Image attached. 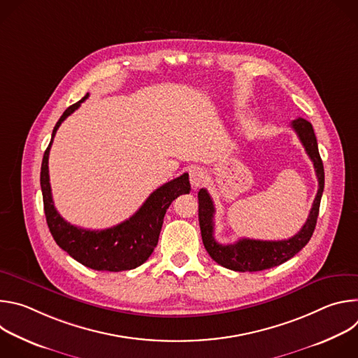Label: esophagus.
<instances>
[{
    "label": "esophagus",
    "instance_id": "34e87169",
    "mask_svg": "<svg viewBox=\"0 0 358 358\" xmlns=\"http://www.w3.org/2000/svg\"><path fill=\"white\" fill-rule=\"evenodd\" d=\"M206 180H207V176L202 169L196 167L189 171V182L192 188H199L203 182H206Z\"/></svg>",
    "mask_w": 358,
    "mask_h": 358
}]
</instances>
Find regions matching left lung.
<instances>
[{
    "mask_svg": "<svg viewBox=\"0 0 358 358\" xmlns=\"http://www.w3.org/2000/svg\"><path fill=\"white\" fill-rule=\"evenodd\" d=\"M290 126L299 136L306 152H308V156L313 162L319 181V189L313 201L308 221L304 222L301 229L294 236L285 241H258L242 238L235 243L221 245L214 238V202L208 191L206 188H201L198 191V218L202 242L207 252L210 253V257L224 268L236 272H258L271 269L293 258L310 241L315 232L319 217L320 199L324 188L323 162L319 155L313 126L301 117L294 119Z\"/></svg>",
    "mask_w": 358,
    "mask_h": 358,
    "instance_id": "8db88e82",
    "label": "left lung"
}]
</instances>
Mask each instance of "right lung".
Here are the masks:
<instances>
[{"instance_id": "obj_1", "label": "right lung", "mask_w": 358, "mask_h": 358, "mask_svg": "<svg viewBox=\"0 0 358 358\" xmlns=\"http://www.w3.org/2000/svg\"><path fill=\"white\" fill-rule=\"evenodd\" d=\"M87 96L89 94L64 112L55 124L52 138L45 150L41 166V188L46 224L59 248L68 252L79 264L94 271H130L150 258V255L157 246L166 211L177 196L189 192L191 185L188 174L184 173L152 191L138 211L129 220L108 229H83L65 221L57 211L52 192H50L48 170L49 150L61 123L80 106Z\"/></svg>"}]
</instances>
